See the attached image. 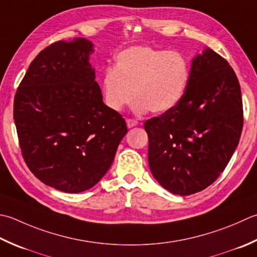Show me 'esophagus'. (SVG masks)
I'll list each match as a JSON object with an SVG mask.
<instances>
[{"mask_svg": "<svg viewBox=\"0 0 257 257\" xmlns=\"http://www.w3.org/2000/svg\"><path fill=\"white\" fill-rule=\"evenodd\" d=\"M125 122H127L128 128H134L138 124V121H136V120H134V119H127L125 120Z\"/></svg>", "mask_w": 257, "mask_h": 257, "instance_id": "obj_1", "label": "esophagus"}]
</instances>
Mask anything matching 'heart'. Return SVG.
<instances>
[{"mask_svg": "<svg viewBox=\"0 0 257 257\" xmlns=\"http://www.w3.org/2000/svg\"><path fill=\"white\" fill-rule=\"evenodd\" d=\"M190 68L185 55L150 47H132L120 52L114 67L102 77L104 103L120 112L134 98L135 113H165L182 100Z\"/></svg>", "mask_w": 257, "mask_h": 257, "instance_id": "heart-1", "label": "heart"}]
</instances>
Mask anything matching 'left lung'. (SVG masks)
Wrapping results in <instances>:
<instances>
[{
    "mask_svg": "<svg viewBox=\"0 0 257 257\" xmlns=\"http://www.w3.org/2000/svg\"><path fill=\"white\" fill-rule=\"evenodd\" d=\"M144 127L150 170L165 189L187 196L208 187L224 172L242 134V93L234 70L205 48L193 58L182 100Z\"/></svg>",
    "mask_w": 257,
    "mask_h": 257,
    "instance_id": "8db88e82",
    "label": "left lung"
}]
</instances>
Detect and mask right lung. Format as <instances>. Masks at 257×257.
Returning a JSON list of instances; mask_svg holds the SVG:
<instances>
[{"instance_id":"right-lung-1","label":"right lung","mask_w":257,"mask_h":257,"mask_svg":"<svg viewBox=\"0 0 257 257\" xmlns=\"http://www.w3.org/2000/svg\"><path fill=\"white\" fill-rule=\"evenodd\" d=\"M93 51L84 38L49 45L30 64L14 98L25 163L43 184L64 193L93 187L128 132L124 119L102 101L89 61Z\"/></svg>"}]
</instances>
